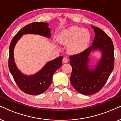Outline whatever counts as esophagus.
Masks as SVG:
<instances>
[{"instance_id":"esophagus-1","label":"esophagus","mask_w":121,"mask_h":121,"mask_svg":"<svg viewBox=\"0 0 121 121\" xmlns=\"http://www.w3.org/2000/svg\"><path fill=\"white\" fill-rule=\"evenodd\" d=\"M62 62L64 63H67V62H69V60L67 57H64L63 60H62Z\"/></svg>"}]
</instances>
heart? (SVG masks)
<instances>
[{
    "label": "heart",
    "mask_w": 121,
    "mask_h": 121,
    "mask_svg": "<svg viewBox=\"0 0 121 121\" xmlns=\"http://www.w3.org/2000/svg\"><path fill=\"white\" fill-rule=\"evenodd\" d=\"M61 43L69 44V50L72 54H80L87 49L91 41L89 31L77 26L64 29L58 35Z\"/></svg>",
    "instance_id": "b5f03b06"
}]
</instances>
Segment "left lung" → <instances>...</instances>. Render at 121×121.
<instances>
[{
	"label": "left lung",
	"instance_id": "8db88e82",
	"mask_svg": "<svg viewBox=\"0 0 121 121\" xmlns=\"http://www.w3.org/2000/svg\"><path fill=\"white\" fill-rule=\"evenodd\" d=\"M95 36L92 45L80 54L70 56L72 66L70 82L80 94L89 95L98 92L114 68V46L111 38L100 28L91 26ZM99 52L100 57L93 65L91 57Z\"/></svg>",
	"mask_w": 121,
	"mask_h": 121
}]
</instances>
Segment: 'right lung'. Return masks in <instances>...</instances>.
<instances>
[{
	"mask_svg": "<svg viewBox=\"0 0 121 121\" xmlns=\"http://www.w3.org/2000/svg\"><path fill=\"white\" fill-rule=\"evenodd\" d=\"M37 35L50 39L51 30L46 22H33L26 26L14 37L9 46V69L18 87L26 94L39 95L46 91L51 84L53 74L62 66L63 56L49 61L39 71L32 75L24 74L18 68L14 60V50L23 35Z\"/></svg>",
	"mask_w": 121,
	"mask_h": 121,
	"instance_id": "add662e5",
	"label": "right lung"
}]
</instances>
